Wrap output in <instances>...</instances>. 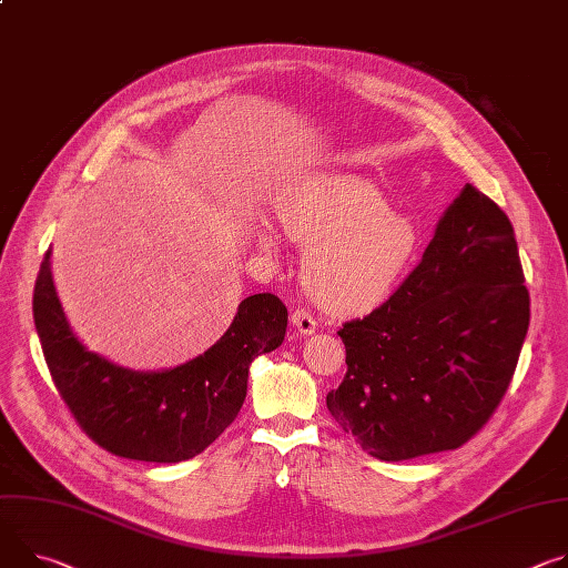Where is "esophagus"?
Wrapping results in <instances>:
<instances>
[{"label": "esophagus", "instance_id": "obj_1", "mask_svg": "<svg viewBox=\"0 0 568 568\" xmlns=\"http://www.w3.org/2000/svg\"><path fill=\"white\" fill-rule=\"evenodd\" d=\"M292 326H294L301 335H311V333L317 331V320H315L311 313H305V311H294V313H292Z\"/></svg>", "mask_w": 568, "mask_h": 568}]
</instances>
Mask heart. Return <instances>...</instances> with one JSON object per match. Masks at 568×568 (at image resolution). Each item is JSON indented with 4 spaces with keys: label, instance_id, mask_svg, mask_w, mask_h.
Segmentation results:
<instances>
[{
    "label": "heart",
    "instance_id": "b5f03b06",
    "mask_svg": "<svg viewBox=\"0 0 568 568\" xmlns=\"http://www.w3.org/2000/svg\"><path fill=\"white\" fill-rule=\"evenodd\" d=\"M276 217L303 255V283L333 313L369 311L389 296L412 255L419 231L407 215L389 211L383 192L357 176H307L276 196ZM265 248L270 231L257 233Z\"/></svg>",
    "mask_w": 568,
    "mask_h": 568
}]
</instances>
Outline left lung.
Returning <instances> with one entry per match:
<instances>
[{"label":"left lung","instance_id":"left-lung-1","mask_svg":"<svg viewBox=\"0 0 568 568\" xmlns=\"http://www.w3.org/2000/svg\"><path fill=\"white\" fill-rule=\"evenodd\" d=\"M517 237L471 183L422 263L374 313L346 322V376L331 415L385 462L459 448L494 415L530 324Z\"/></svg>","mask_w":568,"mask_h":568}]
</instances>
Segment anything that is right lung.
<instances>
[{"label": "right lung", "instance_id": "right-lung-1", "mask_svg": "<svg viewBox=\"0 0 568 568\" xmlns=\"http://www.w3.org/2000/svg\"><path fill=\"white\" fill-rule=\"evenodd\" d=\"M49 255L33 290L47 367L83 433L113 455L172 464L209 448L235 422L253 359L285 339L287 307L263 292L246 296L229 331L190 363L165 372L124 369L72 333Z\"/></svg>", "mask_w": 568, "mask_h": 568}]
</instances>
